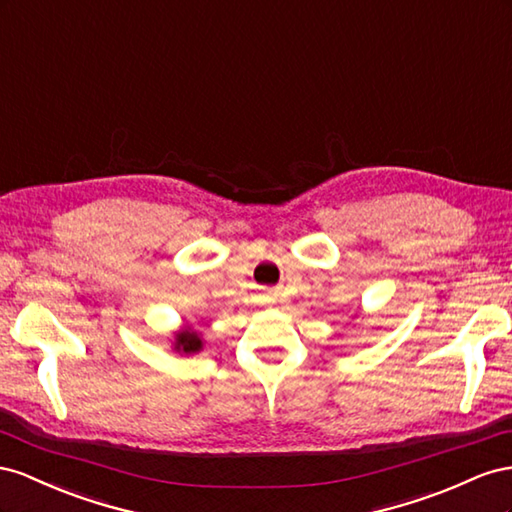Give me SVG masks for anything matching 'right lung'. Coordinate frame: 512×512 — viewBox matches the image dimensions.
I'll return each mask as SVG.
<instances>
[{
	"label": "right lung",
	"instance_id": "1",
	"mask_svg": "<svg viewBox=\"0 0 512 512\" xmlns=\"http://www.w3.org/2000/svg\"><path fill=\"white\" fill-rule=\"evenodd\" d=\"M203 347V341L199 334L191 328L186 330H180L178 334H175V343H173V349L175 352H182V354H197L199 349Z\"/></svg>",
	"mask_w": 512,
	"mask_h": 512
}]
</instances>
